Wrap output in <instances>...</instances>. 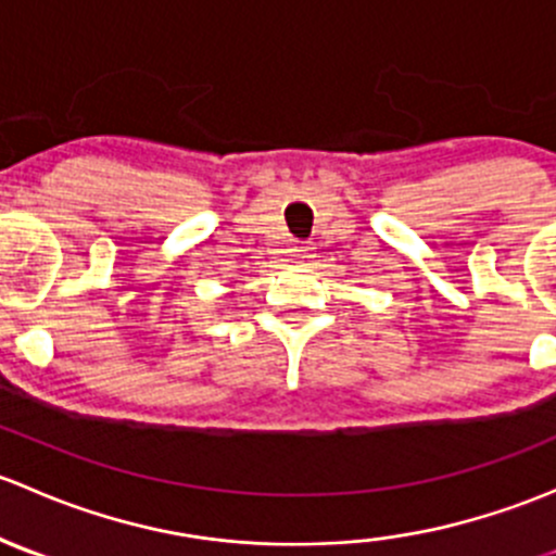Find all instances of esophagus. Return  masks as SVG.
<instances>
[{
    "label": "esophagus",
    "mask_w": 556,
    "mask_h": 556,
    "mask_svg": "<svg viewBox=\"0 0 556 556\" xmlns=\"http://www.w3.org/2000/svg\"><path fill=\"white\" fill-rule=\"evenodd\" d=\"M312 257H314L312 247H299V250H295V261H299V263H306V261H312Z\"/></svg>",
    "instance_id": "1"
}]
</instances>
